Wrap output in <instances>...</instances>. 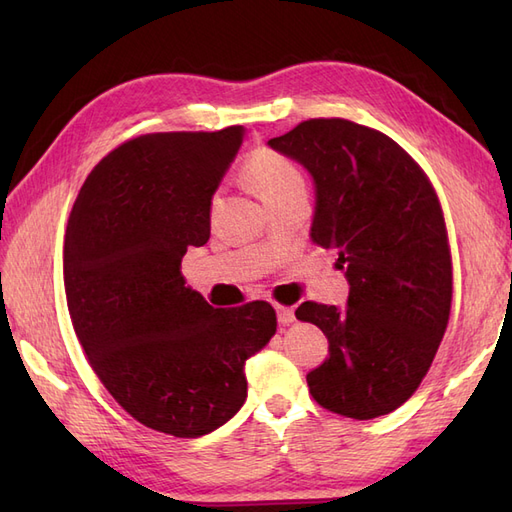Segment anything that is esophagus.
<instances>
[{
    "label": "esophagus",
    "mask_w": 512,
    "mask_h": 512,
    "mask_svg": "<svg viewBox=\"0 0 512 512\" xmlns=\"http://www.w3.org/2000/svg\"><path fill=\"white\" fill-rule=\"evenodd\" d=\"M294 320H297V318H294V309L292 307H277V322H280L282 324V327H288V324H292Z\"/></svg>",
    "instance_id": "obj_1"
}]
</instances>
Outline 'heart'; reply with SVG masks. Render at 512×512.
Returning a JSON list of instances; mask_svg holds the SVG:
<instances>
[{
  "label": "heart",
  "mask_w": 512,
  "mask_h": 512,
  "mask_svg": "<svg viewBox=\"0 0 512 512\" xmlns=\"http://www.w3.org/2000/svg\"><path fill=\"white\" fill-rule=\"evenodd\" d=\"M245 179L254 185L269 207L284 200L305 194V177L301 168L282 153L260 147L245 162Z\"/></svg>",
  "instance_id": "obj_1"
}]
</instances>
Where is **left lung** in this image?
Wrapping results in <instances>:
<instances>
[{"label": "left lung", "instance_id": "obj_1", "mask_svg": "<svg viewBox=\"0 0 512 512\" xmlns=\"http://www.w3.org/2000/svg\"><path fill=\"white\" fill-rule=\"evenodd\" d=\"M269 147L314 179L309 237L335 247L346 307L305 301L297 316L329 339L307 374L322 408L356 421L412 397L444 337L453 299L451 250L436 190L393 138L348 119H309Z\"/></svg>", "mask_w": 512, "mask_h": 512}]
</instances>
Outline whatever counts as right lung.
I'll use <instances>...</instances> for the list:
<instances>
[{
	"instance_id": "obj_1",
	"label": "right lung",
	"mask_w": 512,
	"mask_h": 512,
	"mask_svg": "<svg viewBox=\"0 0 512 512\" xmlns=\"http://www.w3.org/2000/svg\"><path fill=\"white\" fill-rule=\"evenodd\" d=\"M243 126L123 143L72 207L64 284L76 337L106 391L138 423L175 438L222 427L247 397L245 361L275 335L267 301L213 309L181 258L211 235V198Z\"/></svg>"
}]
</instances>
